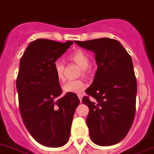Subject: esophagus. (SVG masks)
<instances>
[{
	"label": "esophagus",
	"instance_id": "1",
	"mask_svg": "<svg viewBox=\"0 0 154 154\" xmlns=\"http://www.w3.org/2000/svg\"><path fill=\"white\" fill-rule=\"evenodd\" d=\"M78 98H79V99H80V101L81 102V100H82V97H83V95H81V94H78Z\"/></svg>",
	"mask_w": 154,
	"mask_h": 154
}]
</instances>
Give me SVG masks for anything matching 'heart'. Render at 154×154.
Segmentation results:
<instances>
[{"label": "heart", "mask_w": 154, "mask_h": 154, "mask_svg": "<svg viewBox=\"0 0 154 154\" xmlns=\"http://www.w3.org/2000/svg\"><path fill=\"white\" fill-rule=\"evenodd\" d=\"M70 59L81 67L84 74L86 73V70L90 66V59L86 53L84 52L83 51H75L70 55ZM54 69H55L57 79L59 81H63V69H64V65H63V62L60 60H56L54 63ZM85 87H86L85 84L81 80L69 81L63 85V91L65 93L79 94L85 90Z\"/></svg>", "instance_id": "1"}]
</instances>
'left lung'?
Segmentation results:
<instances>
[{
    "label": "left lung",
    "instance_id": "8db88e82",
    "mask_svg": "<svg viewBox=\"0 0 154 154\" xmlns=\"http://www.w3.org/2000/svg\"><path fill=\"white\" fill-rule=\"evenodd\" d=\"M74 42L95 53L98 66L92 83L85 90L95 101L88 96L82 99L89 108L86 122L90 138L99 146L117 144L127 135L135 117L137 83L132 59L117 40Z\"/></svg>",
    "mask_w": 154,
    "mask_h": 154
}]
</instances>
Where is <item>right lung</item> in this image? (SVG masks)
I'll list each match as a JSON object with an SVG mask.
<instances>
[{"label":"right lung","instance_id":"add662e5","mask_svg":"<svg viewBox=\"0 0 154 154\" xmlns=\"http://www.w3.org/2000/svg\"><path fill=\"white\" fill-rule=\"evenodd\" d=\"M73 43L37 39L28 45L20 59L16 81L20 113L29 134L45 146L55 148L67 143L80 103L74 93L56 100L62 89L54 63Z\"/></svg>","mask_w":154,"mask_h":154}]
</instances>
